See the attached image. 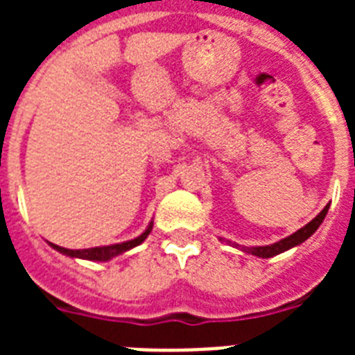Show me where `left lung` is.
Wrapping results in <instances>:
<instances>
[{"label":"left lung","instance_id":"8db88e82","mask_svg":"<svg viewBox=\"0 0 355 355\" xmlns=\"http://www.w3.org/2000/svg\"><path fill=\"white\" fill-rule=\"evenodd\" d=\"M328 208H330V205L326 206L324 210L320 211L313 221H309L306 227H302L300 230H297L295 234L286 237V239L275 243V245H267V247H243V250H245V252L254 254V256H259V258H272V256H276V254H280L284 252V250H289V248L297 247V245L306 241V239H308V237L320 227V223L324 221L326 214H328Z\"/></svg>","mask_w":355,"mask_h":355}]
</instances>
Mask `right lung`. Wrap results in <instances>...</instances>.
<instances>
[{
	"mask_svg": "<svg viewBox=\"0 0 355 355\" xmlns=\"http://www.w3.org/2000/svg\"><path fill=\"white\" fill-rule=\"evenodd\" d=\"M150 228L153 225H149V228L145 230L141 236H138L136 239H130V241L125 243H118V245H108V247H94V248H85V250H69V248L58 247V245H53V248H57L58 252L66 254V256H71V258H83V259H94V261H105V259H110L114 256H118V254L125 252L128 248L138 247L139 243L145 241V237L149 236Z\"/></svg>",
	"mask_w": 355,
	"mask_h": 355,
	"instance_id": "right-lung-1",
	"label": "right lung"
}]
</instances>
